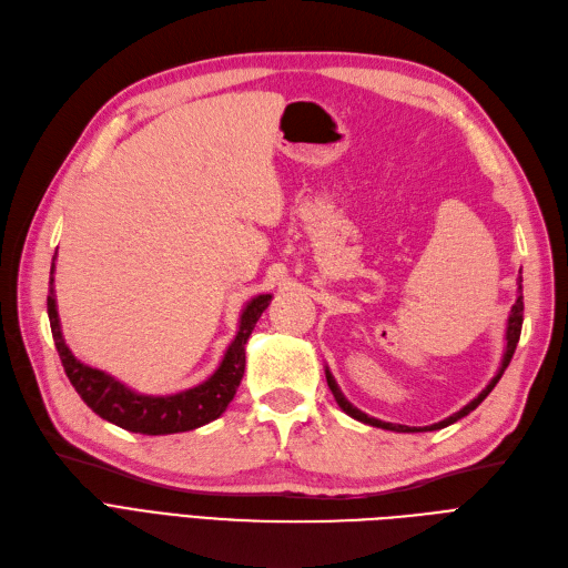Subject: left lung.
Returning <instances> with one entry per match:
<instances>
[{
  "label": "left lung",
  "instance_id": "1",
  "mask_svg": "<svg viewBox=\"0 0 568 568\" xmlns=\"http://www.w3.org/2000/svg\"><path fill=\"white\" fill-rule=\"evenodd\" d=\"M521 281V278H519ZM519 292H521V285H519ZM521 321H524V297L519 295L517 297V302L513 304V308H510V316H508V327H506V353H503V361H500V367H498V372H496V376L494 379L489 382V386L481 390L475 400H470L464 409H458L456 414H452V416H447L445 422H437V424H433V426H424V428H416V426H400V424H386V422H379V418H374V416H367L365 412H361L358 407H353L346 397H344V393L339 390V386H337V382H334V376H332V372L329 369H325V376H327V386H329V390H332V395H334V400H337V405L348 414V416H353V418H358V422H363V424H367V426H376V428H384V430H395V433H426V430H439V428H445V426H449V424H454V422H458V418H464V416H468L481 400H485V397L494 390V386L498 384V379L503 376V372H506V367L510 365V361H513V353H515V348H517V342H519V334H521Z\"/></svg>",
  "mask_w": 568,
  "mask_h": 568
}]
</instances>
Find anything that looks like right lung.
Listing matches in <instances>:
<instances>
[{
    "mask_svg": "<svg viewBox=\"0 0 568 568\" xmlns=\"http://www.w3.org/2000/svg\"><path fill=\"white\" fill-rule=\"evenodd\" d=\"M53 271H55V257L51 264V281H49V297H47L53 342L70 384L81 395V400L87 403L98 416L131 433L171 435V433L201 428L224 414L229 403L234 400L236 388L241 386V379H243L245 344L264 313V308L268 306L271 295H257L245 304L234 342L229 344L220 367L210 374L203 384L173 393V395H142L116 382L108 372L89 367L74 358L60 332V318H58L55 292H53Z\"/></svg>",
    "mask_w": 568,
    "mask_h": 568,
    "instance_id": "right-lung-1",
    "label": "right lung"
}]
</instances>
